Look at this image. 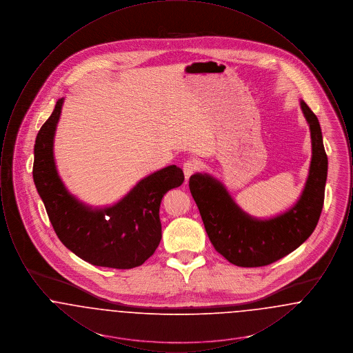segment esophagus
Segmentation results:
<instances>
[{
	"instance_id": "34e87169",
	"label": "esophagus",
	"mask_w": 353,
	"mask_h": 353,
	"mask_svg": "<svg viewBox=\"0 0 353 353\" xmlns=\"http://www.w3.org/2000/svg\"><path fill=\"white\" fill-rule=\"evenodd\" d=\"M199 169V164L194 160H186L183 165V170H184L185 179L189 180V177Z\"/></svg>"
}]
</instances>
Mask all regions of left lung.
<instances>
[{"label": "left lung", "mask_w": 353, "mask_h": 353, "mask_svg": "<svg viewBox=\"0 0 353 353\" xmlns=\"http://www.w3.org/2000/svg\"><path fill=\"white\" fill-rule=\"evenodd\" d=\"M310 124L312 159L310 174L296 205L275 219L259 221L243 213L225 186L209 174H193L189 189L214 249L239 268H261L298 249L312 234L321 214L328 170L319 120L301 101Z\"/></svg>", "instance_id": "left-lung-1"}]
</instances>
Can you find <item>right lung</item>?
<instances>
[{"label":"right lung","mask_w":353,"mask_h":353,"mask_svg":"<svg viewBox=\"0 0 353 353\" xmlns=\"http://www.w3.org/2000/svg\"><path fill=\"white\" fill-rule=\"evenodd\" d=\"M62 104L63 99L57 101L34 145V184L54 232L68 250L94 266L137 268L161 241L160 203L168 190L184 183L183 169L170 165L152 173L111 208L85 206L68 193L55 169L52 140Z\"/></svg>","instance_id":"add662e5"}]
</instances>
